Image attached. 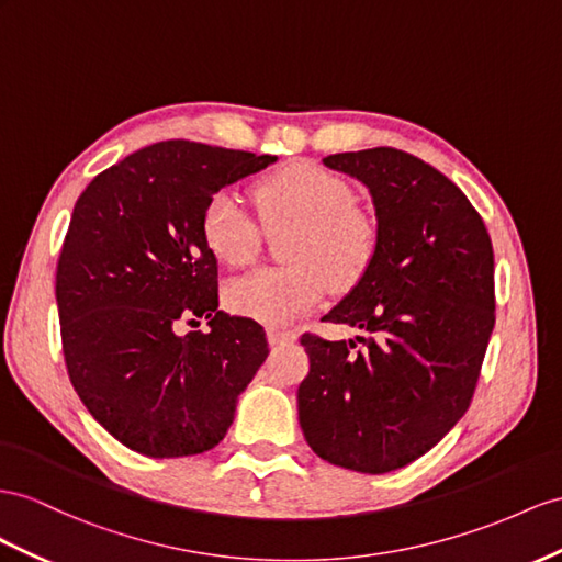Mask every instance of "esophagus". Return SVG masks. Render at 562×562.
<instances>
[{
    "mask_svg": "<svg viewBox=\"0 0 562 562\" xmlns=\"http://www.w3.org/2000/svg\"><path fill=\"white\" fill-rule=\"evenodd\" d=\"M296 339L294 329H284V327H270L268 329V341L272 347H280V344H290Z\"/></svg>",
    "mask_w": 562,
    "mask_h": 562,
    "instance_id": "34e87169",
    "label": "esophagus"
}]
</instances>
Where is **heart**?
Here are the masks:
<instances>
[{
  "instance_id": "obj_1",
  "label": "heart",
  "mask_w": 562,
  "mask_h": 562,
  "mask_svg": "<svg viewBox=\"0 0 562 562\" xmlns=\"http://www.w3.org/2000/svg\"><path fill=\"white\" fill-rule=\"evenodd\" d=\"M256 206L266 227L296 225L286 268H261L227 284L225 304L244 318L284 325L327 294L329 280L351 286L375 254V227L351 209V190L333 172L294 164L256 187ZM206 247L229 268L249 266L261 244L251 215L233 190L215 192L201 215Z\"/></svg>"
}]
</instances>
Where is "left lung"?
<instances>
[{"label": "left lung", "mask_w": 562, "mask_h": 562, "mask_svg": "<svg viewBox=\"0 0 562 562\" xmlns=\"http://www.w3.org/2000/svg\"><path fill=\"white\" fill-rule=\"evenodd\" d=\"M378 218L363 278L323 321L353 339L301 337L311 370L299 425L339 468L382 474L413 463L463 418L494 329V249L480 213L418 156L392 147L333 154Z\"/></svg>", "instance_id": "1"}]
</instances>
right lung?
<instances>
[{
  "mask_svg": "<svg viewBox=\"0 0 562 562\" xmlns=\"http://www.w3.org/2000/svg\"><path fill=\"white\" fill-rule=\"evenodd\" d=\"M276 161L168 139L99 172L78 196L56 266L64 358L85 408L127 449H213L266 361L263 327L218 311L201 215L225 184ZM194 317L212 333L175 335Z\"/></svg>",
  "mask_w": 562,
  "mask_h": 562,
  "instance_id": "add662e5",
  "label": "right lung"
}]
</instances>
